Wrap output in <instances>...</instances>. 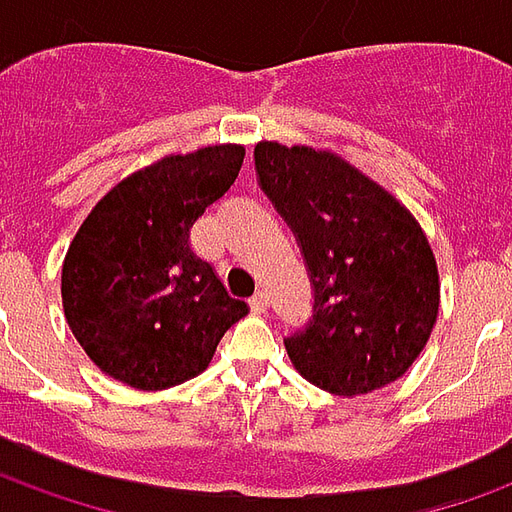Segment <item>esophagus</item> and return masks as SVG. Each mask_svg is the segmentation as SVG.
I'll return each mask as SVG.
<instances>
[{"label":"esophagus","mask_w":512,"mask_h":512,"mask_svg":"<svg viewBox=\"0 0 512 512\" xmlns=\"http://www.w3.org/2000/svg\"><path fill=\"white\" fill-rule=\"evenodd\" d=\"M249 307L255 312H266L268 310V293H263V290H257L255 296L249 299Z\"/></svg>","instance_id":"obj_1"}]
</instances>
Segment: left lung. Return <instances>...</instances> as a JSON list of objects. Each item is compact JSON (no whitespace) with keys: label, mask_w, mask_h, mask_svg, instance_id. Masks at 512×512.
<instances>
[{"label":"left lung","mask_w":512,"mask_h":512,"mask_svg":"<svg viewBox=\"0 0 512 512\" xmlns=\"http://www.w3.org/2000/svg\"><path fill=\"white\" fill-rule=\"evenodd\" d=\"M255 169L312 285L310 321L285 337L290 362L348 397L403 376L439 312V271L417 219L332 153L260 142Z\"/></svg>","instance_id":"1"}]
</instances>
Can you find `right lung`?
Returning a JSON list of instances; mask_svg holds the SVG:
<instances>
[{"instance_id": "right-lung-1", "label": "right lung", "mask_w": 512, "mask_h": 512, "mask_svg": "<svg viewBox=\"0 0 512 512\" xmlns=\"http://www.w3.org/2000/svg\"><path fill=\"white\" fill-rule=\"evenodd\" d=\"M244 147L167 156L120 180L84 219L62 266V307L104 373L134 389L200 376L246 315L189 230L241 172Z\"/></svg>"}]
</instances>
